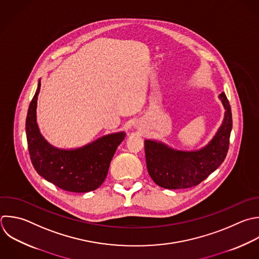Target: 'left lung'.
I'll use <instances>...</instances> for the list:
<instances>
[{
    "mask_svg": "<svg viewBox=\"0 0 259 259\" xmlns=\"http://www.w3.org/2000/svg\"><path fill=\"white\" fill-rule=\"evenodd\" d=\"M224 108V119L212 139L193 151L176 150L163 142L145 140L148 172L153 181L167 189L189 188L199 184L225 160L232 131V112L227 96H219Z\"/></svg>",
    "mask_w": 259,
    "mask_h": 259,
    "instance_id": "8db88e82",
    "label": "left lung"
}]
</instances>
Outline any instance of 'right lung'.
<instances>
[{
	"label": "right lung",
	"instance_id": "1",
	"mask_svg": "<svg viewBox=\"0 0 259 259\" xmlns=\"http://www.w3.org/2000/svg\"><path fill=\"white\" fill-rule=\"evenodd\" d=\"M40 79L26 117V138L32 165L46 180L72 192H89L105 180L112 157L124 140L125 133L105 135L75 149H61L41 135L37 119V99Z\"/></svg>",
	"mask_w": 259,
	"mask_h": 259
}]
</instances>
